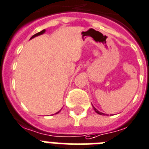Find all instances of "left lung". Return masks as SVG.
Returning a JSON list of instances; mask_svg holds the SVG:
<instances>
[{"instance_id":"1","label":"left lung","mask_w":149,"mask_h":149,"mask_svg":"<svg viewBox=\"0 0 149 149\" xmlns=\"http://www.w3.org/2000/svg\"><path fill=\"white\" fill-rule=\"evenodd\" d=\"M93 109H94V111H96V112L97 113V114H100V115H104V114H104V113H102V112H100V111H98L97 109H96V108H95V107H93Z\"/></svg>"}]
</instances>
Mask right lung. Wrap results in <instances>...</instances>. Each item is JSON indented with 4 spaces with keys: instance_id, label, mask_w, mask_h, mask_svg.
I'll return each mask as SVG.
<instances>
[{
    "instance_id": "right-lung-1",
    "label": "right lung",
    "mask_w": 149,
    "mask_h": 149,
    "mask_svg": "<svg viewBox=\"0 0 149 149\" xmlns=\"http://www.w3.org/2000/svg\"><path fill=\"white\" fill-rule=\"evenodd\" d=\"M45 31H46V30H45V29H44V30H42V31H40V32L37 33V34H35V35H33L32 37H31V38H30V40H31V39H32V38H35V37H37V36H39V35H43V34H44V33H45ZM59 111H58V112H56V114H58V113H59Z\"/></svg>"
}]
</instances>
